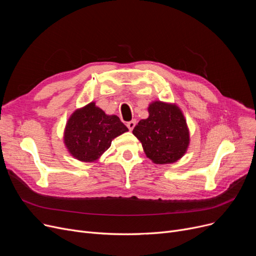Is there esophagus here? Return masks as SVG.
I'll return each instance as SVG.
<instances>
[{"instance_id":"esophagus-1","label":"esophagus","mask_w":256,"mask_h":256,"mask_svg":"<svg viewBox=\"0 0 256 256\" xmlns=\"http://www.w3.org/2000/svg\"><path fill=\"white\" fill-rule=\"evenodd\" d=\"M135 126H136V120H132V121H130V122L126 124V126L130 130H132L134 128H135Z\"/></svg>"}]
</instances>
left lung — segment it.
I'll use <instances>...</instances> for the list:
<instances>
[{"mask_svg": "<svg viewBox=\"0 0 256 256\" xmlns=\"http://www.w3.org/2000/svg\"><path fill=\"white\" fill-rule=\"evenodd\" d=\"M148 118L140 120L132 134L154 163L164 165L176 162L190 143L182 112L176 104L154 102L148 106Z\"/></svg>", "mask_w": 256, "mask_h": 256, "instance_id": "obj_1", "label": "left lung"}]
</instances>
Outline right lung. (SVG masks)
Masks as SVG:
<instances>
[{"label":"right lung","mask_w":256,"mask_h":256,"mask_svg":"<svg viewBox=\"0 0 256 256\" xmlns=\"http://www.w3.org/2000/svg\"><path fill=\"white\" fill-rule=\"evenodd\" d=\"M116 115H106L90 102L74 112L66 124L64 143L70 154L82 162H94L109 147L112 140L128 132Z\"/></svg>","instance_id":"right-lung-1"}]
</instances>
